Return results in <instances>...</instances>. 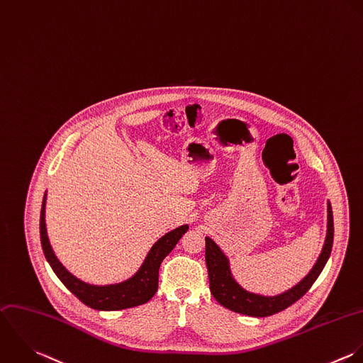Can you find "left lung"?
<instances>
[{"label":"left lung","mask_w":363,"mask_h":363,"mask_svg":"<svg viewBox=\"0 0 363 363\" xmlns=\"http://www.w3.org/2000/svg\"><path fill=\"white\" fill-rule=\"evenodd\" d=\"M334 242V217L333 208L328 203V224H327V238L323 246V250L310 270V273L293 289L273 297H264L259 294L249 293L243 290L241 286L234 280L228 257L223 253V250L217 246V243L211 238H206V263L208 269L210 279V290L214 298L224 306L225 308L250 315V317H269L276 313L283 311L284 308L294 304L300 300L317 280L320 273L323 272L333 249Z\"/></svg>","instance_id":"left-lung-1"}]
</instances>
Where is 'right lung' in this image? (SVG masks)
Here are the masks:
<instances>
[{"instance_id":"1","label":"right lung","mask_w":363,"mask_h":363,"mask_svg":"<svg viewBox=\"0 0 363 363\" xmlns=\"http://www.w3.org/2000/svg\"><path fill=\"white\" fill-rule=\"evenodd\" d=\"M45 206H46V194L43 197L42 210H40V243L45 253L46 260L50 267L60 279V281L86 306L94 310L103 311H116L136 307L149 301L155 293L157 291L159 281V267L162 260L172 252L176 243L187 233L189 225H182L156 242L149 250L145 262L140 269L128 280L108 284V286H94L82 281L76 276H73L56 257L50 242L46 234L45 224Z\"/></svg>"}]
</instances>
